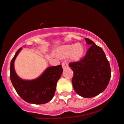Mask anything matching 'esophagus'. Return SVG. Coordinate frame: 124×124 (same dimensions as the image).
<instances>
[{"label": "esophagus", "mask_w": 124, "mask_h": 124, "mask_svg": "<svg viewBox=\"0 0 124 124\" xmlns=\"http://www.w3.org/2000/svg\"><path fill=\"white\" fill-rule=\"evenodd\" d=\"M62 67L63 69L69 68V64L67 63H66V62H63V63H62Z\"/></svg>", "instance_id": "34e87169"}]
</instances>
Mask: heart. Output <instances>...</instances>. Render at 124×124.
<instances>
[{"instance_id": "obj_1", "label": "heart", "mask_w": 124, "mask_h": 124, "mask_svg": "<svg viewBox=\"0 0 124 124\" xmlns=\"http://www.w3.org/2000/svg\"><path fill=\"white\" fill-rule=\"evenodd\" d=\"M57 55L61 58H67L74 62L80 61L84 54V46L80 43L62 46L57 50Z\"/></svg>"}]
</instances>
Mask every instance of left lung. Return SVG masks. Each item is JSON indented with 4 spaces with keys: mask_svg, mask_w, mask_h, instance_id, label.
Instances as JSON below:
<instances>
[{
    "mask_svg": "<svg viewBox=\"0 0 124 124\" xmlns=\"http://www.w3.org/2000/svg\"><path fill=\"white\" fill-rule=\"evenodd\" d=\"M90 46L85 56L78 62L69 64L74 72L72 84L75 91L84 98H91L102 93L109 83L111 68L103 50L89 39Z\"/></svg>",
    "mask_w": 124,
    "mask_h": 124,
    "instance_id": "obj_1",
    "label": "left lung"
}]
</instances>
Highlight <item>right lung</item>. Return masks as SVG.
<instances>
[{
    "mask_svg": "<svg viewBox=\"0 0 124 124\" xmlns=\"http://www.w3.org/2000/svg\"><path fill=\"white\" fill-rule=\"evenodd\" d=\"M19 48L12 60L10 78L19 95L26 102L33 104H43L50 101L54 95L56 85L62 76V65L48 67L41 75L33 80H23L16 74L15 61L22 50Z\"/></svg>",
    "mask_w": 124,
    "mask_h": 124,
    "instance_id": "obj_1",
    "label": "right lung"
}]
</instances>
